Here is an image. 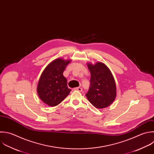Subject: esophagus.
<instances>
[{"instance_id":"1","label":"esophagus","mask_w":154,"mask_h":154,"mask_svg":"<svg viewBox=\"0 0 154 154\" xmlns=\"http://www.w3.org/2000/svg\"><path fill=\"white\" fill-rule=\"evenodd\" d=\"M73 90H77V91H82V88H81V87H76V88H74Z\"/></svg>"}]
</instances>
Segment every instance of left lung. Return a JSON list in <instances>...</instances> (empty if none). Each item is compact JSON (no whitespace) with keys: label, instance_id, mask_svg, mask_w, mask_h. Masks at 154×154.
<instances>
[{"label":"left lung","instance_id":"1","mask_svg":"<svg viewBox=\"0 0 154 154\" xmlns=\"http://www.w3.org/2000/svg\"><path fill=\"white\" fill-rule=\"evenodd\" d=\"M91 73L90 88L85 94L89 102L97 108L111 105L116 96L114 79L109 69L102 63L88 64Z\"/></svg>","mask_w":154,"mask_h":154}]
</instances>
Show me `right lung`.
<instances>
[{"instance_id":"obj_1","label":"right lung","mask_w":154,"mask_h":154,"mask_svg":"<svg viewBox=\"0 0 154 154\" xmlns=\"http://www.w3.org/2000/svg\"><path fill=\"white\" fill-rule=\"evenodd\" d=\"M70 62L58 58L51 62L43 72L37 92L42 100L47 105H58L69 94L71 90L67 87V79L63 74Z\"/></svg>"}]
</instances>
